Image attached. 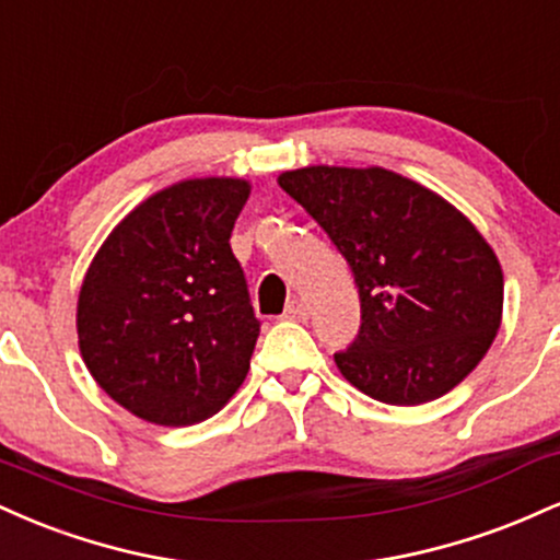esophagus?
Instances as JSON below:
<instances>
[{
    "instance_id": "1",
    "label": "esophagus",
    "mask_w": 560,
    "mask_h": 560,
    "mask_svg": "<svg viewBox=\"0 0 560 560\" xmlns=\"http://www.w3.org/2000/svg\"><path fill=\"white\" fill-rule=\"evenodd\" d=\"M307 305L302 300H292L287 305V311H284V318H289V320H307Z\"/></svg>"
}]
</instances>
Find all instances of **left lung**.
<instances>
[{
	"mask_svg": "<svg viewBox=\"0 0 560 560\" xmlns=\"http://www.w3.org/2000/svg\"><path fill=\"white\" fill-rule=\"evenodd\" d=\"M279 186L313 215L355 276L361 331L334 355L387 405L447 395L487 355L503 320V268L468 218L413 178L307 165Z\"/></svg>",
	"mask_w": 560,
	"mask_h": 560,
	"instance_id": "1",
	"label": "left lung"
}]
</instances>
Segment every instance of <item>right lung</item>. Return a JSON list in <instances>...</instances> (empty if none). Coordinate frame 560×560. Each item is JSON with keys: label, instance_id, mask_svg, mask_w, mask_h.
Here are the masks:
<instances>
[{"label": "right lung", "instance_id": "obj_1", "mask_svg": "<svg viewBox=\"0 0 560 560\" xmlns=\"http://www.w3.org/2000/svg\"><path fill=\"white\" fill-rule=\"evenodd\" d=\"M249 182L184 178L139 202L96 249L75 331L89 374L128 413L191 427L249 371L260 324L231 253Z\"/></svg>", "mask_w": 560, "mask_h": 560}]
</instances>
